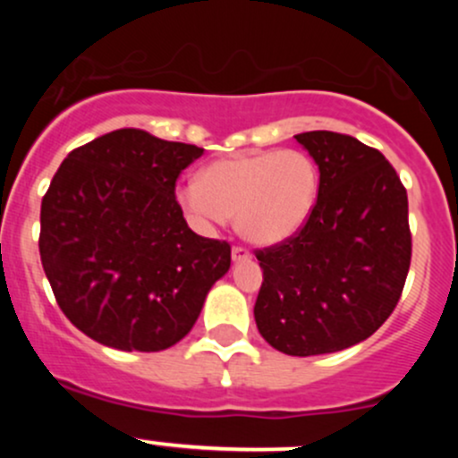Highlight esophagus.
I'll return each mask as SVG.
<instances>
[{"label":"esophagus","mask_w":458,"mask_h":458,"mask_svg":"<svg viewBox=\"0 0 458 458\" xmlns=\"http://www.w3.org/2000/svg\"><path fill=\"white\" fill-rule=\"evenodd\" d=\"M250 259H251V254L245 250V247H241V245L233 247V260L234 262H245V260H250Z\"/></svg>","instance_id":"esophagus-1"}]
</instances>
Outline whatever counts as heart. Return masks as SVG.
I'll return each mask as SVG.
<instances>
[{"label":"heart","mask_w":458,"mask_h":458,"mask_svg":"<svg viewBox=\"0 0 458 458\" xmlns=\"http://www.w3.org/2000/svg\"><path fill=\"white\" fill-rule=\"evenodd\" d=\"M318 167L303 150H254L208 163L198 181L178 189V202L202 228L236 213V230L256 245L295 236L317 207Z\"/></svg>","instance_id":"heart-1"}]
</instances>
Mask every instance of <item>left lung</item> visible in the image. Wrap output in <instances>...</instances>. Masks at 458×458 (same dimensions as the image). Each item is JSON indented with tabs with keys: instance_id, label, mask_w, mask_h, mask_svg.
I'll list each match as a JSON object with an SVG mask.
<instances>
[{
	"instance_id": "1",
	"label": "left lung",
	"mask_w": 458,
	"mask_h": 458,
	"mask_svg": "<svg viewBox=\"0 0 458 458\" xmlns=\"http://www.w3.org/2000/svg\"><path fill=\"white\" fill-rule=\"evenodd\" d=\"M295 140L317 161V207L295 236L256 250L254 318L286 355L335 353L370 338L401 299L411 265L407 189L377 148L334 131Z\"/></svg>"
}]
</instances>
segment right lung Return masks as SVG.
<instances>
[{
  "label": "right lung",
  "mask_w": 458,
  "mask_h": 458,
  "mask_svg": "<svg viewBox=\"0 0 458 458\" xmlns=\"http://www.w3.org/2000/svg\"><path fill=\"white\" fill-rule=\"evenodd\" d=\"M202 152L118 129L57 167L40 207V260L57 306L97 343L170 349L230 269V243L193 233L174 196Z\"/></svg>",
  "instance_id": "1"
}]
</instances>
